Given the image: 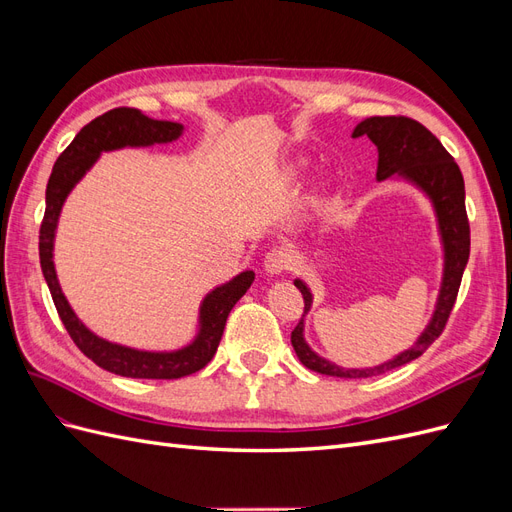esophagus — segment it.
<instances>
[{"label": "esophagus", "instance_id": "1", "mask_svg": "<svg viewBox=\"0 0 512 512\" xmlns=\"http://www.w3.org/2000/svg\"><path fill=\"white\" fill-rule=\"evenodd\" d=\"M290 267H292V254H290V250H286V247H273L271 252H267L265 273H269L271 277L282 275Z\"/></svg>", "mask_w": 512, "mask_h": 512}]
</instances>
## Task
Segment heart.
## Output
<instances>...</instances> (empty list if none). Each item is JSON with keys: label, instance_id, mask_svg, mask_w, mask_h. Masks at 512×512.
<instances>
[{"label": "heart", "instance_id": "1", "mask_svg": "<svg viewBox=\"0 0 512 512\" xmlns=\"http://www.w3.org/2000/svg\"><path fill=\"white\" fill-rule=\"evenodd\" d=\"M303 166H305V160H299L297 164H294V168H292V173H294V175H297V173H299V170H301Z\"/></svg>", "mask_w": 512, "mask_h": 512}]
</instances>
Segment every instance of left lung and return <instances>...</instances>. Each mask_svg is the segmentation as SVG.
Returning a JSON list of instances; mask_svg holds the SVG:
<instances>
[{
    "instance_id": "obj_1",
    "label": "left lung",
    "mask_w": 512,
    "mask_h": 512,
    "mask_svg": "<svg viewBox=\"0 0 512 512\" xmlns=\"http://www.w3.org/2000/svg\"><path fill=\"white\" fill-rule=\"evenodd\" d=\"M367 136L378 149L376 179H401L421 192L436 215L438 237L442 247V280L436 305L425 329L414 344L374 367H342L320 356L305 339V316L314 305L312 288L297 277L294 286L303 294L305 312L297 329L292 331V348L299 361L316 374L335 378H369L418 359L442 333L448 314L455 305L463 271L470 258V224L466 215V185L461 170L442 143L421 123L408 117H367L352 130V138Z\"/></svg>"
}]
</instances>
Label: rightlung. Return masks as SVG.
Returning a JSON list of instances; mask_svg holds the SVG:
<instances>
[{
	"label": "right lung",
	"mask_w": 512,
	"mask_h": 512,
	"mask_svg": "<svg viewBox=\"0 0 512 512\" xmlns=\"http://www.w3.org/2000/svg\"><path fill=\"white\" fill-rule=\"evenodd\" d=\"M183 130V123L151 119L138 111V108H113V111L87 123L74 136L68 149L57 158L49 177V185H46V209L40 226V267L46 286L51 290L57 314L74 339V344L96 365L106 371H113L117 376L175 380L203 369L220 346L230 309L250 290L256 277L254 271L247 269L237 273L232 280L211 288L205 294V299L200 301L194 337L188 344L175 350H143L100 337L76 316L64 290H61L55 269V237L61 209H64L76 183H81V179L94 168V164L106 151L166 145L181 138Z\"/></svg>",
	"instance_id": "add662e5"
}]
</instances>
